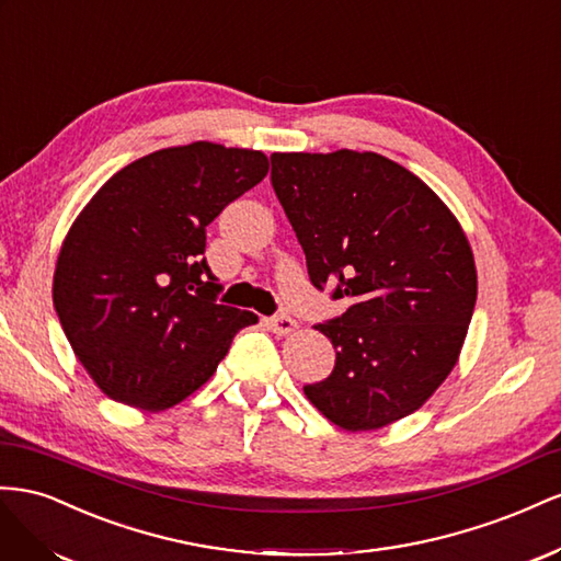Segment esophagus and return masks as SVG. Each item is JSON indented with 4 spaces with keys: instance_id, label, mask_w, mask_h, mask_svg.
<instances>
[{
    "instance_id": "34e87169",
    "label": "esophagus",
    "mask_w": 561,
    "mask_h": 561,
    "mask_svg": "<svg viewBox=\"0 0 561 561\" xmlns=\"http://www.w3.org/2000/svg\"><path fill=\"white\" fill-rule=\"evenodd\" d=\"M267 327H270V331H275L277 335H289L298 329V322L289 314H277V317L267 319Z\"/></svg>"
}]
</instances>
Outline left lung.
<instances>
[{
	"instance_id": "8db88e82",
	"label": "left lung",
	"mask_w": 561,
	"mask_h": 561,
	"mask_svg": "<svg viewBox=\"0 0 561 561\" xmlns=\"http://www.w3.org/2000/svg\"><path fill=\"white\" fill-rule=\"evenodd\" d=\"M272 187L317 289L350 308L314 327L335 347L302 392L347 432L419 411L454 371L477 300L458 218L419 175L378 152H275Z\"/></svg>"
}]
</instances>
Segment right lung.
I'll use <instances>...</instances> for the list:
<instances>
[{
    "label": "right lung",
    "mask_w": 561,
    "mask_h": 561,
    "mask_svg": "<svg viewBox=\"0 0 561 561\" xmlns=\"http://www.w3.org/2000/svg\"><path fill=\"white\" fill-rule=\"evenodd\" d=\"M270 171L261 150L197 140L126 164L89 199L54 272V308L110 399L171 409L209 380L259 314L218 306L206 226Z\"/></svg>",
    "instance_id": "right-lung-1"
}]
</instances>
